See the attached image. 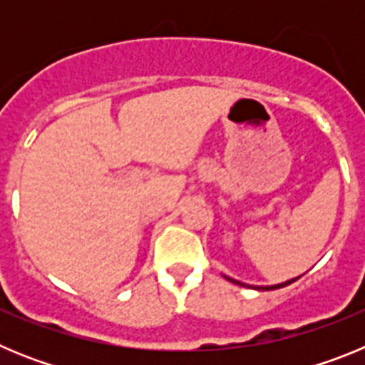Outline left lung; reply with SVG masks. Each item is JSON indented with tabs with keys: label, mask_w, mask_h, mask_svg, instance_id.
<instances>
[{
	"label": "left lung",
	"mask_w": 365,
	"mask_h": 365,
	"mask_svg": "<svg viewBox=\"0 0 365 365\" xmlns=\"http://www.w3.org/2000/svg\"><path fill=\"white\" fill-rule=\"evenodd\" d=\"M225 278L228 279V282L235 283V285H241V287H248V289H257V291H274V289H282V287H287V285H291V283H294L296 279L298 278H292V279H287V282L283 283H278V285H269V287H259V285H247V283H241L237 282V279L234 278H228V276H225Z\"/></svg>",
	"instance_id": "left-lung-1"
}]
</instances>
